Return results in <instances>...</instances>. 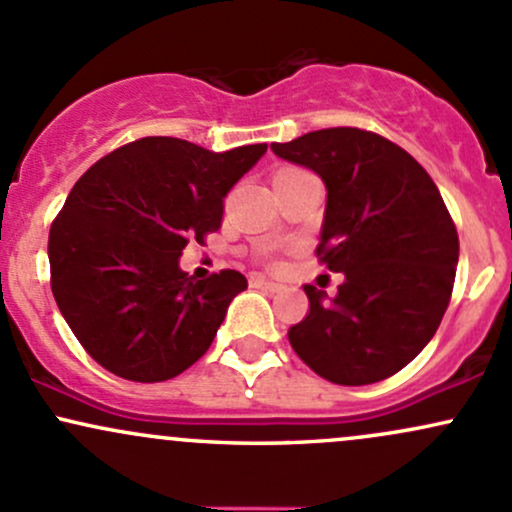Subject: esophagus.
<instances>
[{"mask_svg": "<svg viewBox=\"0 0 512 512\" xmlns=\"http://www.w3.org/2000/svg\"><path fill=\"white\" fill-rule=\"evenodd\" d=\"M250 284L255 286V289H262V291H279L282 289V286L279 284H274V282H269V279H265V277H250Z\"/></svg>", "mask_w": 512, "mask_h": 512, "instance_id": "obj_1", "label": "esophagus"}]
</instances>
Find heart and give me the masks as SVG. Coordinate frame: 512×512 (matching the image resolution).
Wrapping results in <instances>:
<instances>
[{"mask_svg":"<svg viewBox=\"0 0 512 512\" xmlns=\"http://www.w3.org/2000/svg\"><path fill=\"white\" fill-rule=\"evenodd\" d=\"M289 170H291V167H289ZM279 172H286V170H279Z\"/></svg>","mask_w":512,"mask_h":512,"instance_id":"obj_1","label":"heart"}]
</instances>
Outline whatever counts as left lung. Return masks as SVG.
<instances>
[{"label": "left lung", "instance_id": "obj_1", "mask_svg": "<svg viewBox=\"0 0 512 512\" xmlns=\"http://www.w3.org/2000/svg\"><path fill=\"white\" fill-rule=\"evenodd\" d=\"M328 189L316 257L345 274L333 301L303 286L294 352L323 379L364 386L401 372L432 340L452 299L459 235L440 189L413 155L362 128L272 143Z\"/></svg>", "mask_w": 512, "mask_h": 512}]
</instances>
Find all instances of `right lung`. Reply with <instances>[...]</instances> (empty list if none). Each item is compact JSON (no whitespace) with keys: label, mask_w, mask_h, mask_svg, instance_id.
Segmentation results:
<instances>
[{"label":"right lung","mask_w":512,"mask_h":512,"mask_svg":"<svg viewBox=\"0 0 512 512\" xmlns=\"http://www.w3.org/2000/svg\"><path fill=\"white\" fill-rule=\"evenodd\" d=\"M265 153L267 143L213 153L148 136L77 179L50 226V289L94 362L155 384L209 350L247 279L235 269L194 279L179 255L221 228L223 199Z\"/></svg>","instance_id":"obj_1"}]
</instances>
